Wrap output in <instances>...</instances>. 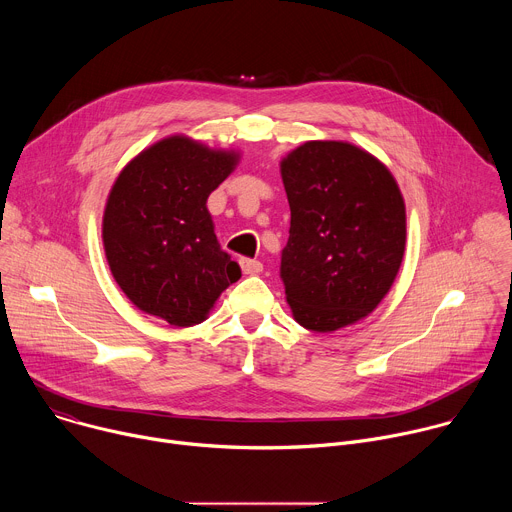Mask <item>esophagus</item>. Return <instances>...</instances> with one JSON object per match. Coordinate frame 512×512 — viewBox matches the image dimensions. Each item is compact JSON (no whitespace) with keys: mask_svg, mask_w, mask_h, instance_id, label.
Returning <instances> with one entry per match:
<instances>
[{"mask_svg":"<svg viewBox=\"0 0 512 512\" xmlns=\"http://www.w3.org/2000/svg\"><path fill=\"white\" fill-rule=\"evenodd\" d=\"M239 263H241L243 273H247V275H257L263 271V263L257 259H241Z\"/></svg>","mask_w":512,"mask_h":512,"instance_id":"esophagus-1","label":"esophagus"}]
</instances>
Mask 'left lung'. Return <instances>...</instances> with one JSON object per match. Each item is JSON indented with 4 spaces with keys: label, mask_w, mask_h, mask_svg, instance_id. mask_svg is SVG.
Masks as SVG:
<instances>
[{
    "label": "left lung",
    "mask_w": 512,
    "mask_h": 512,
    "mask_svg": "<svg viewBox=\"0 0 512 512\" xmlns=\"http://www.w3.org/2000/svg\"><path fill=\"white\" fill-rule=\"evenodd\" d=\"M289 239L279 275L298 324L332 332L371 314L403 261L405 204L391 172L344 141H308L281 162Z\"/></svg>",
    "instance_id": "left-lung-1"
}]
</instances>
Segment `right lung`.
Instances as JSON below:
<instances>
[{
	"label": "right lung",
	"instance_id": "right-lung-1",
	"mask_svg": "<svg viewBox=\"0 0 512 512\" xmlns=\"http://www.w3.org/2000/svg\"><path fill=\"white\" fill-rule=\"evenodd\" d=\"M235 162V154L174 135L141 152L115 180L103 243L115 281L139 310L194 326L241 277L206 208Z\"/></svg>",
	"mask_w": 512,
	"mask_h": 512
}]
</instances>
